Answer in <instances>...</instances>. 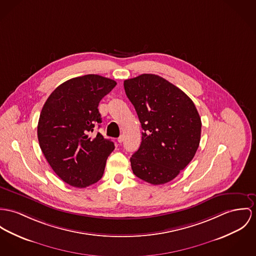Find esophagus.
Here are the masks:
<instances>
[{
	"instance_id": "1",
	"label": "esophagus",
	"mask_w": 256,
	"mask_h": 256,
	"mask_svg": "<svg viewBox=\"0 0 256 256\" xmlns=\"http://www.w3.org/2000/svg\"><path fill=\"white\" fill-rule=\"evenodd\" d=\"M122 141H124V136H120L118 138V143H122Z\"/></svg>"
}]
</instances>
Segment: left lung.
<instances>
[{
  "label": "left lung",
  "instance_id": "1",
  "mask_svg": "<svg viewBox=\"0 0 256 256\" xmlns=\"http://www.w3.org/2000/svg\"><path fill=\"white\" fill-rule=\"evenodd\" d=\"M143 128L130 158L134 174L153 185L164 184L192 160L200 140L202 122L191 98L158 75L142 74L124 82Z\"/></svg>",
  "mask_w": 256,
  "mask_h": 256
}]
</instances>
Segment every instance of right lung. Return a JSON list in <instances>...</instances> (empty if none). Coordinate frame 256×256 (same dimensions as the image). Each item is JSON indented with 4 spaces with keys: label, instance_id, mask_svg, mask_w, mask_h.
Returning a JSON list of instances; mask_svg holds the SVG:
<instances>
[{
    "label": "right lung",
    "instance_id": "obj_1",
    "mask_svg": "<svg viewBox=\"0 0 256 256\" xmlns=\"http://www.w3.org/2000/svg\"><path fill=\"white\" fill-rule=\"evenodd\" d=\"M116 84L94 74L73 78L58 86L42 106L40 147L54 172L73 187L84 188L100 180L115 149L99 132L94 138L88 134L101 122L99 102Z\"/></svg>",
    "mask_w": 256,
    "mask_h": 256
}]
</instances>
